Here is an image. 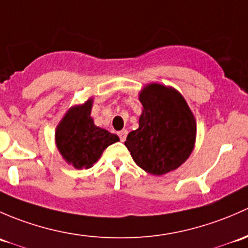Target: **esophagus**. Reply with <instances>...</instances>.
<instances>
[{"label": "esophagus", "instance_id": "1", "mask_svg": "<svg viewBox=\"0 0 248 248\" xmlns=\"http://www.w3.org/2000/svg\"><path fill=\"white\" fill-rule=\"evenodd\" d=\"M118 136H119V140H121L122 142H124L125 140H126V136H127V130H121V131L118 132Z\"/></svg>", "mask_w": 248, "mask_h": 248}]
</instances>
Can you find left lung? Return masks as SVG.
<instances>
[{"label":"left lung","instance_id":"obj_1","mask_svg":"<svg viewBox=\"0 0 248 248\" xmlns=\"http://www.w3.org/2000/svg\"><path fill=\"white\" fill-rule=\"evenodd\" d=\"M140 101V126L127 135L124 144L142 170L162 175L190 156L196 139L195 117L180 93L157 83L145 87Z\"/></svg>","mask_w":248,"mask_h":248}]
</instances>
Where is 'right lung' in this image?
Masks as SVG:
<instances>
[{
  "instance_id": "add662e5",
  "label": "right lung",
  "mask_w": 248,
  "mask_h": 248,
  "mask_svg": "<svg viewBox=\"0 0 248 248\" xmlns=\"http://www.w3.org/2000/svg\"><path fill=\"white\" fill-rule=\"evenodd\" d=\"M92 103L88 100L69 109L56 130L58 150L78 170L92 167L109 144L119 141L117 135L94 125L91 117Z\"/></svg>"
}]
</instances>
